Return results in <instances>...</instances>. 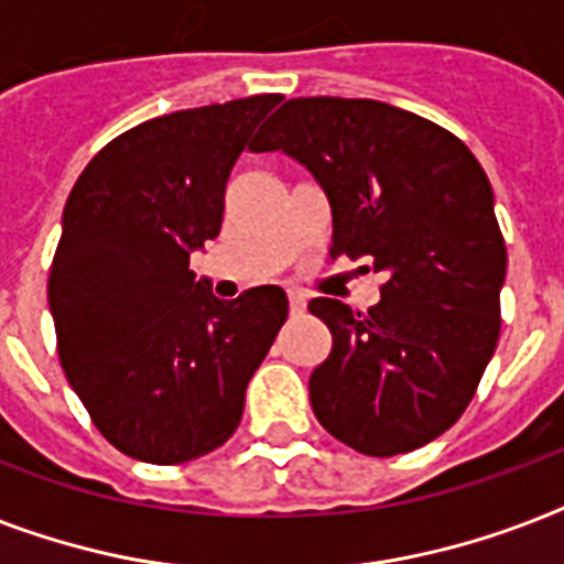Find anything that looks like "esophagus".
<instances>
[{"label": "esophagus", "instance_id": "obj_1", "mask_svg": "<svg viewBox=\"0 0 564 564\" xmlns=\"http://www.w3.org/2000/svg\"><path fill=\"white\" fill-rule=\"evenodd\" d=\"M304 310H307V301H304V295L292 292V295H290V313H292V316H301Z\"/></svg>", "mask_w": 564, "mask_h": 564}]
</instances>
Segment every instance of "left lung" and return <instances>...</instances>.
Wrapping results in <instances>:
<instances>
[{"instance_id": "8db88e82", "label": "left lung", "mask_w": 564, "mask_h": 564, "mask_svg": "<svg viewBox=\"0 0 564 564\" xmlns=\"http://www.w3.org/2000/svg\"><path fill=\"white\" fill-rule=\"evenodd\" d=\"M251 152L307 166L334 213L330 257H369L386 274L369 313L310 301L334 336L310 375L322 427L366 456L442 436L500 336L507 246L477 158L430 119L339 96L283 101Z\"/></svg>"}]
</instances>
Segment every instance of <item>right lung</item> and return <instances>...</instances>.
Wrapping results in <instances>:
<instances>
[{"label":"right lung","instance_id":"1","mask_svg":"<svg viewBox=\"0 0 564 564\" xmlns=\"http://www.w3.org/2000/svg\"><path fill=\"white\" fill-rule=\"evenodd\" d=\"M283 96L175 110L131 128L78 175L48 272L57 357L122 454L189 463L225 445L286 322V292L219 301L189 254L219 237L225 184Z\"/></svg>","mask_w":564,"mask_h":564}]
</instances>
